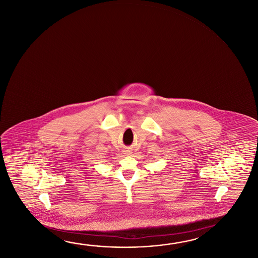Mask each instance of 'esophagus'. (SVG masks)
Wrapping results in <instances>:
<instances>
[{"mask_svg":"<svg viewBox=\"0 0 258 258\" xmlns=\"http://www.w3.org/2000/svg\"><path fill=\"white\" fill-rule=\"evenodd\" d=\"M123 152H124V154H125V155H126V156H130V155H131V150H130V149H125V150H124V151H123Z\"/></svg>","mask_w":258,"mask_h":258,"instance_id":"obj_1","label":"esophagus"}]
</instances>
